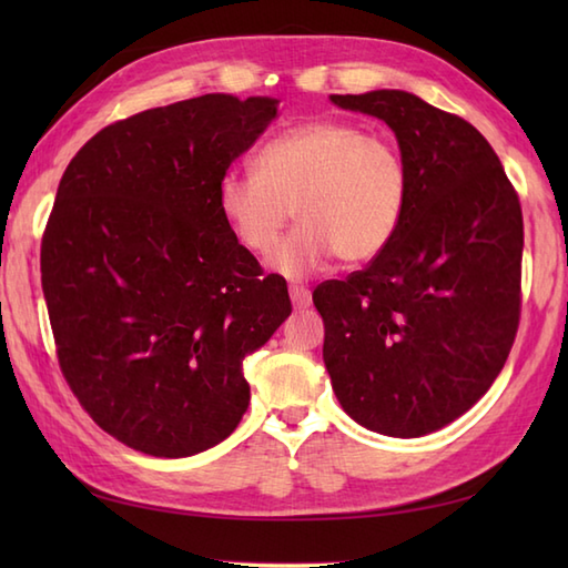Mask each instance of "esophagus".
Returning a JSON list of instances; mask_svg holds the SVG:
<instances>
[{"mask_svg":"<svg viewBox=\"0 0 568 568\" xmlns=\"http://www.w3.org/2000/svg\"><path fill=\"white\" fill-rule=\"evenodd\" d=\"M291 300L297 310H305L312 305V293L305 285H291Z\"/></svg>","mask_w":568,"mask_h":568,"instance_id":"34e87169","label":"esophagus"}]
</instances>
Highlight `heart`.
<instances>
[{
	"mask_svg": "<svg viewBox=\"0 0 568 568\" xmlns=\"http://www.w3.org/2000/svg\"><path fill=\"white\" fill-rule=\"evenodd\" d=\"M409 202V168L388 131H366L346 119L285 129L263 143L256 171H229L216 204L241 246L268 256L291 222L295 232L271 265L287 277L342 263H366L388 248Z\"/></svg>",
	"mask_w": 568,
	"mask_h": 568,
	"instance_id": "obj_1",
	"label": "heart"
}]
</instances>
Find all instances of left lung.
<instances>
[{
  "mask_svg": "<svg viewBox=\"0 0 568 568\" xmlns=\"http://www.w3.org/2000/svg\"><path fill=\"white\" fill-rule=\"evenodd\" d=\"M332 102L395 131L409 202L388 248L312 293L324 366L358 425L422 437L474 407L508 361L523 307L520 200L466 119L403 90Z\"/></svg>",
  "mask_w": 568,
  "mask_h": 568,
  "instance_id": "left-lung-1",
  "label": "left lung"
}]
</instances>
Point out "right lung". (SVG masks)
Wrapping results in <instances>:
<instances>
[{
  "label": "right lung",
  "mask_w": 568,
  "mask_h": 568,
  "mask_svg": "<svg viewBox=\"0 0 568 568\" xmlns=\"http://www.w3.org/2000/svg\"><path fill=\"white\" fill-rule=\"evenodd\" d=\"M277 100L202 94L104 126L60 178L41 285L84 413L149 456L220 444L244 417V358L293 312L229 232L216 185Z\"/></svg>",
  "instance_id": "obj_1"
}]
</instances>
